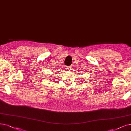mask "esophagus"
Wrapping results in <instances>:
<instances>
[{
    "mask_svg": "<svg viewBox=\"0 0 131 131\" xmlns=\"http://www.w3.org/2000/svg\"><path fill=\"white\" fill-rule=\"evenodd\" d=\"M68 70H71V68H70V67H69L68 68Z\"/></svg>",
    "mask_w": 131,
    "mask_h": 131,
    "instance_id": "esophagus-1",
    "label": "esophagus"
}]
</instances>
